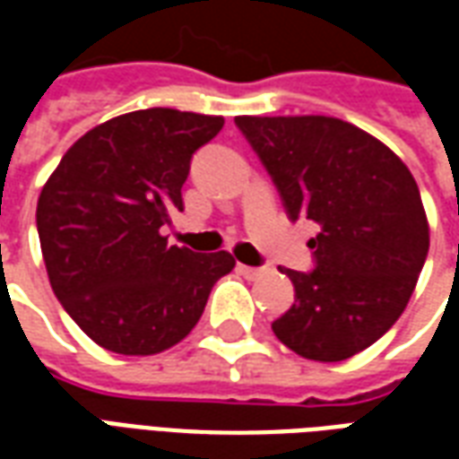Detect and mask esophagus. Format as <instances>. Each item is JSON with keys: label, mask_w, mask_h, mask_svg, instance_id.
Returning <instances> with one entry per match:
<instances>
[{"label": "esophagus", "mask_w": 459, "mask_h": 459, "mask_svg": "<svg viewBox=\"0 0 459 459\" xmlns=\"http://www.w3.org/2000/svg\"><path fill=\"white\" fill-rule=\"evenodd\" d=\"M238 273H240V275H246L248 280H255V278H260L263 273H265V268H250V265H238Z\"/></svg>", "instance_id": "esophagus-1"}]
</instances>
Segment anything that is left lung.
I'll return each mask as SVG.
<instances>
[{"mask_svg": "<svg viewBox=\"0 0 459 459\" xmlns=\"http://www.w3.org/2000/svg\"><path fill=\"white\" fill-rule=\"evenodd\" d=\"M290 221L319 226L315 268L285 270L292 307L273 332L295 354L344 361L394 327L428 258V219L413 174L356 125L325 115L236 117Z\"/></svg>", "mask_w": 459, "mask_h": 459, "instance_id": "1", "label": "left lung"}]
</instances>
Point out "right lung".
Instances as JSON below:
<instances>
[{"label":"right lung","instance_id":"obj_1","mask_svg":"<svg viewBox=\"0 0 459 459\" xmlns=\"http://www.w3.org/2000/svg\"><path fill=\"white\" fill-rule=\"evenodd\" d=\"M223 117L150 108L85 132L48 177L36 206L56 298L95 344L160 354L189 334L230 253L167 246L161 226L184 209L194 152Z\"/></svg>","mask_w":459,"mask_h":459}]
</instances>
